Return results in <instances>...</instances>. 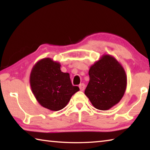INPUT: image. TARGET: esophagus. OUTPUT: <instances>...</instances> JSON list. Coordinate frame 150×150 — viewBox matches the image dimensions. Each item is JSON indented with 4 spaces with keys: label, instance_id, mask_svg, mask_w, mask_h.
<instances>
[{
    "label": "esophagus",
    "instance_id": "esophagus-1",
    "mask_svg": "<svg viewBox=\"0 0 150 150\" xmlns=\"http://www.w3.org/2000/svg\"><path fill=\"white\" fill-rule=\"evenodd\" d=\"M79 88H80V90L81 91H83L85 90V85L84 83H81L79 85Z\"/></svg>",
    "mask_w": 150,
    "mask_h": 150
}]
</instances>
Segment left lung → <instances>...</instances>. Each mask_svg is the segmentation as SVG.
Masks as SVG:
<instances>
[{"instance_id": "1", "label": "left lung", "mask_w": 150, "mask_h": 150, "mask_svg": "<svg viewBox=\"0 0 150 150\" xmlns=\"http://www.w3.org/2000/svg\"><path fill=\"white\" fill-rule=\"evenodd\" d=\"M90 80L85 95L96 109L106 110L120 102L125 93V71L115 57L104 55L88 71Z\"/></svg>"}]
</instances>
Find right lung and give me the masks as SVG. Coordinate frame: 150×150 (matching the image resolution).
<instances>
[{"mask_svg":"<svg viewBox=\"0 0 150 150\" xmlns=\"http://www.w3.org/2000/svg\"><path fill=\"white\" fill-rule=\"evenodd\" d=\"M59 62L44 58L33 67L30 77L32 91L44 108L53 111L62 110L71 96L79 91L73 86L68 73H63Z\"/></svg>","mask_w":150,"mask_h":150,"instance_id":"right-lung-1","label":"right lung"}]
</instances>
